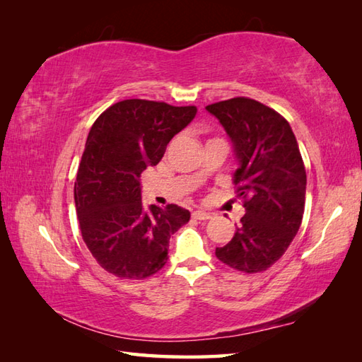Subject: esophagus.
Returning a JSON list of instances; mask_svg holds the SVG:
<instances>
[{
	"label": "esophagus",
	"instance_id": "esophagus-1",
	"mask_svg": "<svg viewBox=\"0 0 362 362\" xmlns=\"http://www.w3.org/2000/svg\"><path fill=\"white\" fill-rule=\"evenodd\" d=\"M193 218L199 219V221H205V219H210L211 218V213H206L204 210H196L193 213Z\"/></svg>",
	"mask_w": 362,
	"mask_h": 362
}]
</instances>
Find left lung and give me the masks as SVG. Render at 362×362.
<instances>
[{"instance_id":"1","label":"left lung","mask_w":362,"mask_h":362,"mask_svg":"<svg viewBox=\"0 0 362 362\" xmlns=\"http://www.w3.org/2000/svg\"><path fill=\"white\" fill-rule=\"evenodd\" d=\"M226 129L238 169L233 175L245 214L216 257L236 271L263 272L276 263L302 224L306 171L289 122L250 98L206 105Z\"/></svg>"}]
</instances>
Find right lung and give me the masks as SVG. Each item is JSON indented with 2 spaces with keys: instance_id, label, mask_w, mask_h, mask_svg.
<instances>
[{
  "instance_id": "obj_1",
  "label": "right lung",
  "mask_w": 362,
  "mask_h": 362,
  "mask_svg": "<svg viewBox=\"0 0 362 362\" xmlns=\"http://www.w3.org/2000/svg\"><path fill=\"white\" fill-rule=\"evenodd\" d=\"M194 105L126 99L91 126L74 182L81 233L91 255L119 279L141 280L168 261L169 238L189 211L141 202V173L156 166L168 143L196 117Z\"/></svg>"
}]
</instances>
